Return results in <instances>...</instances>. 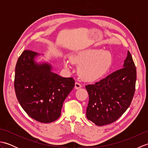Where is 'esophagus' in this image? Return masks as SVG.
<instances>
[{
	"mask_svg": "<svg viewBox=\"0 0 148 148\" xmlns=\"http://www.w3.org/2000/svg\"><path fill=\"white\" fill-rule=\"evenodd\" d=\"M81 87H82V85H81V84L79 83H78V82L75 83V87H74L75 89H76V90L79 89V88H81Z\"/></svg>",
	"mask_w": 148,
	"mask_h": 148,
	"instance_id": "34e87169",
	"label": "esophagus"
}]
</instances>
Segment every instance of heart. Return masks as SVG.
<instances>
[{"instance_id":"heart-1","label":"heart","mask_w":148,"mask_h":148,"mask_svg":"<svg viewBox=\"0 0 148 148\" xmlns=\"http://www.w3.org/2000/svg\"><path fill=\"white\" fill-rule=\"evenodd\" d=\"M71 60L79 65L78 73L83 79L95 81L101 79L109 71L113 63V56L108 50L88 49L74 55ZM64 66L70 69L69 61L65 60Z\"/></svg>"}]
</instances>
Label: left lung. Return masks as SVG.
<instances>
[{
  "instance_id": "8db88e82",
  "label": "left lung",
  "mask_w": 148,
  "mask_h": 148,
  "mask_svg": "<svg viewBox=\"0 0 148 148\" xmlns=\"http://www.w3.org/2000/svg\"><path fill=\"white\" fill-rule=\"evenodd\" d=\"M136 68L129 51L123 68L94 84L85 86L89 95L88 119L98 126L111 124L130 106L136 88Z\"/></svg>"
}]
</instances>
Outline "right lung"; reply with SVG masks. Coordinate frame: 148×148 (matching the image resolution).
<instances>
[{
  "mask_svg": "<svg viewBox=\"0 0 148 148\" xmlns=\"http://www.w3.org/2000/svg\"><path fill=\"white\" fill-rule=\"evenodd\" d=\"M40 54L25 50L15 67L14 89L22 108L30 117L51 123L61 114L63 103L75 85L72 77L53 72L49 62H37Z\"/></svg>",
  "mask_w": 148,
  "mask_h": 148,
  "instance_id": "obj_1",
  "label": "right lung"
}]
</instances>
